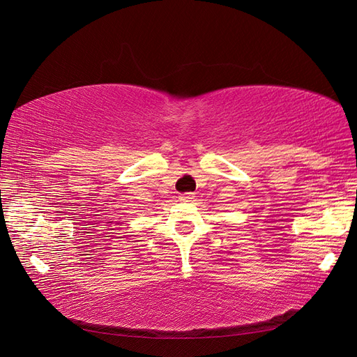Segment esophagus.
<instances>
[{
    "instance_id": "1",
    "label": "esophagus",
    "mask_w": 357,
    "mask_h": 357,
    "mask_svg": "<svg viewBox=\"0 0 357 357\" xmlns=\"http://www.w3.org/2000/svg\"><path fill=\"white\" fill-rule=\"evenodd\" d=\"M178 199H180L181 202H189L190 199H193V193H190V192H186V193H181V195L178 197Z\"/></svg>"
}]
</instances>
